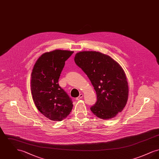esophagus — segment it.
I'll use <instances>...</instances> for the list:
<instances>
[{"mask_svg":"<svg viewBox=\"0 0 159 159\" xmlns=\"http://www.w3.org/2000/svg\"><path fill=\"white\" fill-rule=\"evenodd\" d=\"M83 95L82 93H80V95H79V96L78 97H77L76 98V100H79V99H80L81 98H83Z\"/></svg>","mask_w":159,"mask_h":159,"instance_id":"obj_1","label":"esophagus"}]
</instances>
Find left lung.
Here are the masks:
<instances>
[{
  "label": "left lung",
  "mask_w": 159,
  "mask_h": 159,
  "mask_svg": "<svg viewBox=\"0 0 159 159\" xmlns=\"http://www.w3.org/2000/svg\"><path fill=\"white\" fill-rule=\"evenodd\" d=\"M76 65L89 77L97 101L91 108L98 118L109 119L121 112L128 98V84L121 66L110 56L96 51H83L75 57Z\"/></svg>",
  "instance_id": "8db88e82"
}]
</instances>
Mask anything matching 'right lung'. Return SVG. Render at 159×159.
<instances>
[{"instance_id": "1", "label": "right lung", "mask_w": 159, "mask_h": 159, "mask_svg": "<svg viewBox=\"0 0 159 159\" xmlns=\"http://www.w3.org/2000/svg\"><path fill=\"white\" fill-rule=\"evenodd\" d=\"M73 51L55 50L42 55L31 73V91L39 111L53 121H61L73 108V101L58 84L65 61Z\"/></svg>"}]
</instances>
